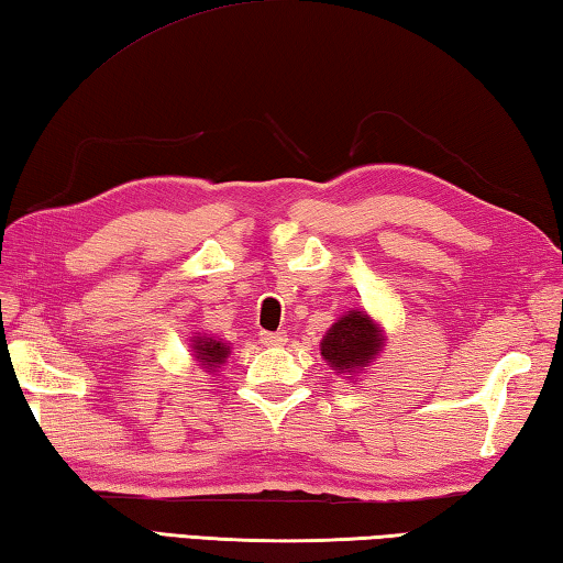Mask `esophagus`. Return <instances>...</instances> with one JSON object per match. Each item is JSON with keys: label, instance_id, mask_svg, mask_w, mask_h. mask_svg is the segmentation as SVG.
Returning <instances> with one entry per match:
<instances>
[{"label": "esophagus", "instance_id": "esophagus-1", "mask_svg": "<svg viewBox=\"0 0 563 563\" xmlns=\"http://www.w3.org/2000/svg\"><path fill=\"white\" fill-rule=\"evenodd\" d=\"M261 342L265 346H280L288 342V332L285 330H278V332H261Z\"/></svg>", "mask_w": 563, "mask_h": 563}]
</instances>
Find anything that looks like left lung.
Masks as SVG:
<instances>
[{"instance_id":"left-lung-1","label":"left lung","mask_w":563,"mask_h":563,"mask_svg":"<svg viewBox=\"0 0 563 563\" xmlns=\"http://www.w3.org/2000/svg\"><path fill=\"white\" fill-rule=\"evenodd\" d=\"M382 350V332L364 312H350L336 320L322 340V356L334 369L352 372L369 364Z\"/></svg>"}]
</instances>
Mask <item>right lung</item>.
<instances>
[{"label":"right lung","instance_id":"1","mask_svg":"<svg viewBox=\"0 0 563 563\" xmlns=\"http://www.w3.org/2000/svg\"><path fill=\"white\" fill-rule=\"evenodd\" d=\"M194 350H197V360L201 362V366L203 369H213V366L217 364H223V360H227L229 356V346L223 344V342H217V340H197V344H194Z\"/></svg>","mask_w":563,"mask_h":563}]
</instances>
